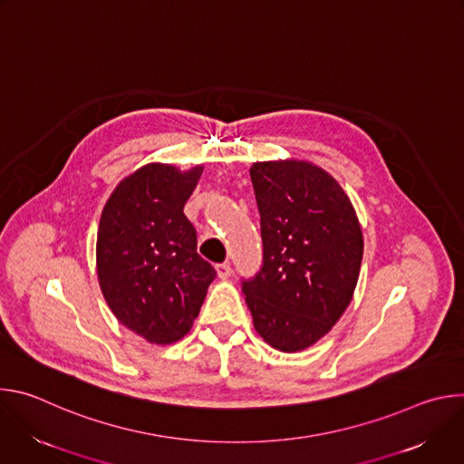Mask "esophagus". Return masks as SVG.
<instances>
[{
  "mask_svg": "<svg viewBox=\"0 0 464 464\" xmlns=\"http://www.w3.org/2000/svg\"><path fill=\"white\" fill-rule=\"evenodd\" d=\"M217 274H218V277L220 279H227L231 274H233V268H231V264L229 262H222V264H217Z\"/></svg>",
  "mask_w": 464,
  "mask_h": 464,
  "instance_id": "esophagus-1",
  "label": "esophagus"
}]
</instances>
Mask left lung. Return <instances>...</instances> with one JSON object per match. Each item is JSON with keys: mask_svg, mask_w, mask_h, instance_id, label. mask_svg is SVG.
Returning a JSON list of instances; mask_svg holds the SVG:
<instances>
[{"mask_svg": "<svg viewBox=\"0 0 464 464\" xmlns=\"http://www.w3.org/2000/svg\"><path fill=\"white\" fill-rule=\"evenodd\" d=\"M260 215V270L240 279L256 333L295 353L323 338L349 306L363 256L349 196L304 161L249 169Z\"/></svg>", "mask_w": 464, "mask_h": 464, "instance_id": "1", "label": "left lung"}]
</instances>
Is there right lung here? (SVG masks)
I'll list each match as a JSON object with an SVG mask.
<instances>
[{
	"label": "right lung",
	"mask_w": 464,
	"mask_h": 464,
	"mask_svg": "<svg viewBox=\"0 0 464 464\" xmlns=\"http://www.w3.org/2000/svg\"><path fill=\"white\" fill-rule=\"evenodd\" d=\"M200 176L202 167L147 165L121 181L102 209L101 290L115 317L150 343L181 340L217 277L196 253V229L183 215Z\"/></svg>",
	"instance_id": "right-lung-1"
}]
</instances>
